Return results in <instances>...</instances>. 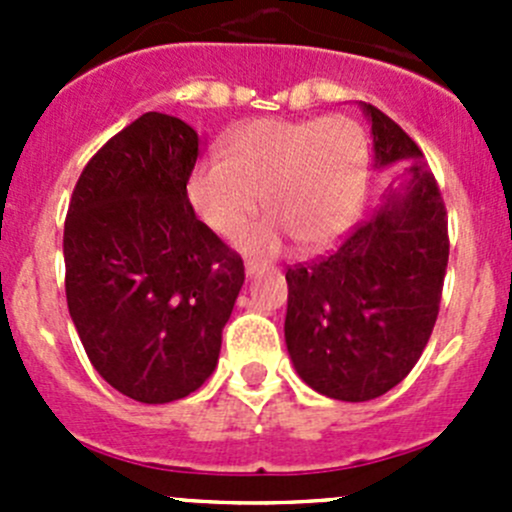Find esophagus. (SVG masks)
<instances>
[{
    "mask_svg": "<svg viewBox=\"0 0 512 512\" xmlns=\"http://www.w3.org/2000/svg\"><path fill=\"white\" fill-rule=\"evenodd\" d=\"M262 270H265V262H257V260H247L245 262L247 277H255L257 272H262Z\"/></svg>",
    "mask_w": 512,
    "mask_h": 512,
    "instance_id": "esophagus-1",
    "label": "esophagus"
}]
</instances>
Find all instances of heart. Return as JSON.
Returning a JSON list of instances; mask_svg holds the SVG:
<instances>
[{"instance_id": "b5f03b06", "label": "heart", "mask_w": 512, "mask_h": 512, "mask_svg": "<svg viewBox=\"0 0 512 512\" xmlns=\"http://www.w3.org/2000/svg\"><path fill=\"white\" fill-rule=\"evenodd\" d=\"M223 158H200L185 193L213 232L232 237L260 208L270 220L247 235V245L272 250L282 237L309 250L332 245L361 208L369 175V141L354 118L287 121L260 118L223 143Z\"/></svg>"}]
</instances>
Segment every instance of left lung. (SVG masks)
Masks as SVG:
<instances>
[{
  "mask_svg": "<svg viewBox=\"0 0 512 512\" xmlns=\"http://www.w3.org/2000/svg\"><path fill=\"white\" fill-rule=\"evenodd\" d=\"M361 108L376 165L411 160L406 183L332 255L285 275L294 369L337 401H371L409 376L436 324L448 265L446 205L421 148L379 108Z\"/></svg>",
  "mask_w": 512,
  "mask_h": 512,
  "instance_id": "obj_1",
  "label": "left lung"
}]
</instances>
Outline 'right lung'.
<instances>
[{
  "label": "right lung",
  "mask_w": 512,
  "mask_h": 512,
  "mask_svg": "<svg viewBox=\"0 0 512 512\" xmlns=\"http://www.w3.org/2000/svg\"><path fill=\"white\" fill-rule=\"evenodd\" d=\"M198 133L143 113L86 163L64 223L66 302L94 369L141 404L185 399L218 366L245 265L195 218Z\"/></svg>",
  "instance_id": "obj_1"
}]
</instances>
